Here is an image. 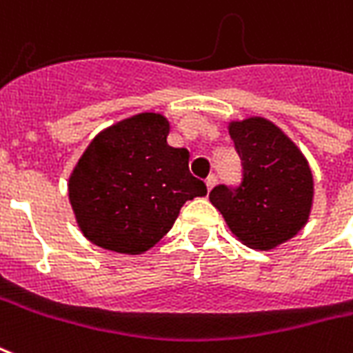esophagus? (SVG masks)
<instances>
[{
  "instance_id": "34e87169",
  "label": "esophagus",
  "mask_w": 353,
  "mask_h": 353,
  "mask_svg": "<svg viewBox=\"0 0 353 353\" xmlns=\"http://www.w3.org/2000/svg\"><path fill=\"white\" fill-rule=\"evenodd\" d=\"M215 183H216V176H215V174H211V176L205 179V187H208V192H210V190L215 187Z\"/></svg>"
}]
</instances>
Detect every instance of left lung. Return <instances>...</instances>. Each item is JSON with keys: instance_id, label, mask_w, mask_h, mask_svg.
Wrapping results in <instances>:
<instances>
[{"instance_id": "1", "label": "left lung", "mask_w": 353, "mask_h": 353, "mask_svg": "<svg viewBox=\"0 0 353 353\" xmlns=\"http://www.w3.org/2000/svg\"><path fill=\"white\" fill-rule=\"evenodd\" d=\"M243 181L210 192L232 234L250 249L270 250L307 224L314 196L312 172L296 143L265 117L230 121Z\"/></svg>"}]
</instances>
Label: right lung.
Here are the masks:
<instances>
[{"mask_svg": "<svg viewBox=\"0 0 353 353\" xmlns=\"http://www.w3.org/2000/svg\"><path fill=\"white\" fill-rule=\"evenodd\" d=\"M168 119L142 112L101 130L69 177L78 228L97 247L142 254L161 241L187 200L208 189L189 172V151L166 142Z\"/></svg>", "mask_w": 353, "mask_h": 353, "instance_id": "obj_1", "label": "right lung"}]
</instances>
